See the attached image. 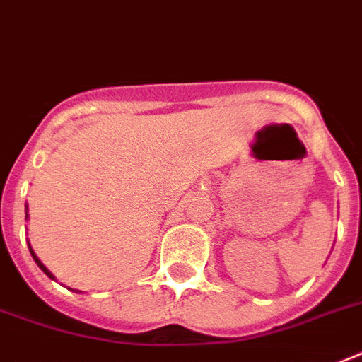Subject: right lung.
<instances>
[{
    "label": "right lung",
    "mask_w": 362,
    "mask_h": 362,
    "mask_svg": "<svg viewBox=\"0 0 362 362\" xmlns=\"http://www.w3.org/2000/svg\"><path fill=\"white\" fill-rule=\"evenodd\" d=\"M30 252H31V257L35 259V263H37V264H39V269H41V270H42V272H45V274H47V276H48V278H54V276H52V272H50V270H48V269H47V267H45V264H42V263H41V261H39V259H37V255H35V253H33V250H31V247H30Z\"/></svg>",
    "instance_id": "right-lung-1"
}]
</instances>
